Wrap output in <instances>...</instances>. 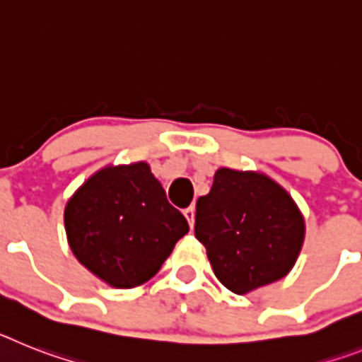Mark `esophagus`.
Masks as SVG:
<instances>
[{
	"label": "esophagus",
	"mask_w": 362,
	"mask_h": 362,
	"mask_svg": "<svg viewBox=\"0 0 362 362\" xmlns=\"http://www.w3.org/2000/svg\"><path fill=\"white\" fill-rule=\"evenodd\" d=\"M184 215H186L187 223H189V226L193 228L195 226V206H189V208L184 209Z\"/></svg>",
	"instance_id": "34e87169"
}]
</instances>
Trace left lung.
I'll return each mask as SVG.
<instances>
[{
  "label": "left lung",
  "mask_w": 362,
  "mask_h": 362,
  "mask_svg": "<svg viewBox=\"0 0 362 362\" xmlns=\"http://www.w3.org/2000/svg\"><path fill=\"white\" fill-rule=\"evenodd\" d=\"M303 217L289 193L257 173L218 169L197 200L195 238L218 281L235 294L284 278L303 243Z\"/></svg>",
  "instance_id": "obj_1"
}]
</instances>
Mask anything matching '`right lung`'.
I'll use <instances>...</instances> for the list:
<instances>
[{
  "label": "right lung",
  "instance_id": "obj_1",
  "mask_svg": "<svg viewBox=\"0 0 362 362\" xmlns=\"http://www.w3.org/2000/svg\"><path fill=\"white\" fill-rule=\"evenodd\" d=\"M64 224L75 257L117 289L153 278L189 232L145 162L95 173L69 199Z\"/></svg>",
  "mask_w": 362,
  "mask_h": 362
}]
</instances>
